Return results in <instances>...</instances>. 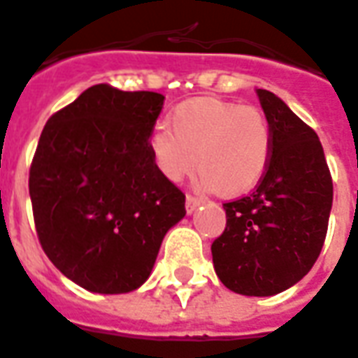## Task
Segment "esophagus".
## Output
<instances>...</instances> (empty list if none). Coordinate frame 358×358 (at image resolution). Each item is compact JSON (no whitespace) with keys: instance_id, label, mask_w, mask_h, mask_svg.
I'll return each instance as SVG.
<instances>
[{"instance_id":"esophagus-1","label":"esophagus","mask_w":358,"mask_h":358,"mask_svg":"<svg viewBox=\"0 0 358 358\" xmlns=\"http://www.w3.org/2000/svg\"><path fill=\"white\" fill-rule=\"evenodd\" d=\"M201 204H203V199L201 197H195V195H187L185 197V210H187V214H193Z\"/></svg>"}]
</instances>
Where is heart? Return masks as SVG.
<instances>
[{
    "mask_svg": "<svg viewBox=\"0 0 358 358\" xmlns=\"http://www.w3.org/2000/svg\"><path fill=\"white\" fill-rule=\"evenodd\" d=\"M167 125H155L148 136L154 167L178 182L195 167L201 182L215 193L234 197L263 178L272 155V131L257 108L197 97L174 106Z\"/></svg>",
    "mask_w": 358,
    "mask_h": 358,
    "instance_id": "obj_1",
    "label": "heart"
}]
</instances>
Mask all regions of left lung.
I'll list each match as a JSON object with an SVG mask.
<instances>
[{
    "instance_id": "8db88e82",
    "label": "left lung",
    "mask_w": 358,
    "mask_h": 358,
    "mask_svg": "<svg viewBox=\"0 0 358 358\" xmlns=\"http://www.w3.org/2000/svg\"><path fill=\"white\" fill-rule=\"evenodd\" d=\"M272 155L252 195L223 204L227 225L212 244L217 278L248 296L282 293L312 270L332 208V178L317 133L268 90H257Z\"/></svg>"
}]
</instances>
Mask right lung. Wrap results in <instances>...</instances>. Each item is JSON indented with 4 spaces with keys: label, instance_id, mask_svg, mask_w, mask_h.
I'll return each mask as SVG.
<instances>
[{
    "label": "right lung",
    "instance_id": "right-lung-1",
    "mask_svg": "<svg viewBox=\"0 0 358 358\" xmlns=\"http://www.w3.org/2000/svg\"><path fill=\"white\" fill-rule=\"evenodd\" d=\"M163 101L95 84L41 133L29 169L37 236L54 266L92 293L141 287L185 215V195L148 152Z\"/></svg>",
    "mask_w": 358,
    "mask_h": 358
}]
</instances>
